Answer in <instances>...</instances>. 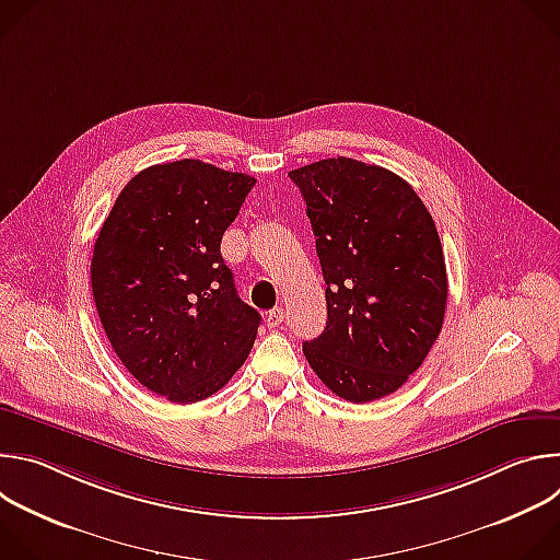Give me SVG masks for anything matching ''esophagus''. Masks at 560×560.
Returning a JSON list of instances; mask_svg holds the SVG:
<instances>
[{"mask_svg":"<svg viewBox=\"0 0 560 560\" xmlns=\"http://www.w3.org/2000/svg\"><path fill=\"white\" fill-rule=\"evenodd\" d=\"M283 316H285L283 307H275V310H270V312H268V316H266V324H268V328H279V326L283 324Z\"/></svg>","mask_w":560,"mask_h":560,"instance_id":"1","label":"esophagus"}]
</instances>
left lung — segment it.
<instances>
[{"label":"left lung","instance_id":"1","mask_svg":"<svg viewBox=\"0 0 560 560\" xmlns=\"http://www.w3.org/2000/svg\"><path fill=\"white\" fill-rule=\"evenodd\" d=\"M307 206L328 303L303 354L337 396L376 401L417 372L443 328L447 272L432 214L398 175L357 159L290 171Z\"/></svg>","mask_w":560,"mask_h":560}]
</instances>
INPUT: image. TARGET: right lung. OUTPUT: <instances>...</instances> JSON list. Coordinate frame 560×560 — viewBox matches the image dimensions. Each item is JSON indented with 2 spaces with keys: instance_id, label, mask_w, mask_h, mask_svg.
Wrapping results in <instances>:
<instances>
[{
  "instance_id": "1",
  "label": "right lung",
  "mask_w": 560,
  "mask_h": 560,
  "mask_svg": "<svg viewBox=\"0 0 560 560\" xmlns=\"http://www.w3.org/2000/svg\"><path fill=\"white\" fill-rule=\"evenodd\" d=\"M199 159L156 164L119 192L95 242L93 299L126 370L173 404L221 389L261 314L236 294L221 236L255 186Z\"/></svg>"
}]
</instances>
